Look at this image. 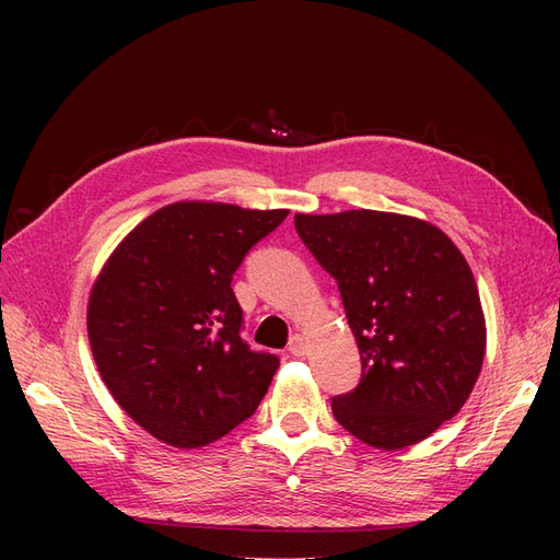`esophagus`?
Instances as JSON below:
<instances>
[{"label":"esophagus","mask_w":560,"mask_h":560,"mask_svg":"<svg viewBox=\"0 0 560 560\" xmlns=\"http://www.w3.org/2000/svg\"><path fill=\"white\" fill-rule=\"evenodd\" d=\"M306 350H308L306 336L294 334V336H292V341H290V352L294 354V358H301V354H306Z\"/></svg>","instance_id":"1"}]
</instances>
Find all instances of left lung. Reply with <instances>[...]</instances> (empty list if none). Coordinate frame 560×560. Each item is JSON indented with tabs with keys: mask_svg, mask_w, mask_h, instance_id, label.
<instances>
[{
	"mask_svg": "<svg viewBox=\"0 0 560 560\" xmlns=\"http://www.w3.org/2000/svg\"><path fill=\"white\" fill-rule=\"evenodd\" d=\"M294 226L338 282L362 358L360 385L331 399L334 418L381 451L428 439L463 409L486 358L463 252L439 226L397 212H296Z\"/></svg>",
	"mask_w": 560,
	"mask_h": 560,
	"instance_id": "8db88e82",
	"label": "left lung"
}]
</instances>
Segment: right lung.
I'll return each instance as SVG.
<instances>
[{"label": "right lung", "mask_w": 560, "mask_h": 560, "mask_svg": "<svg viewBox=\"0 0 560 560\" xmlns=\"http://www.w3.org/2000/svg\"><path fill=\"white\" fill-rule=\"evenodd\" d=\"M287 214L177 200L100 268L86 311L93 360L114 401L159 442L208 446L257 411L280 362L243 343L231 280Z\"/></svg>", "instance_id": "1"}]
</instances>
